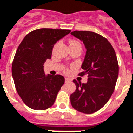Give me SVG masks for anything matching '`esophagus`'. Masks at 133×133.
I'll list each match as a JSON object with an SVG mask.
<instances>
[{
    "instance_id": "esophagus-1",
    "label": "esophagus",
    "mask_w": 133,
    "mask_h": 133,
    "mask_svg": "<svg viewBox=\"0 0 133 133\" xmlns=\"http://www.w3.org/2000/svg\"><path fill=\"white\" fill-rule=\"evenodd\" d=\"M69 81H71L70 78H65V83H69Z\"/></svg>"
}]
</instances>
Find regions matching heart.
<instances>
[{"instance_id":"obj_1","label":"heart","mask_w":133,"mask_h":133,"mask_svg":"<svg viewBox=\"0 0 133 133\" xmlns=\"http://www.w3.org/2000/svg\"><path fill=\"white\" fill-rule=\"evenodd\" d=\"M69 43H70V44H74V43H78V41H74V40H72V41H71ZM65 72L68 73V72H69V70H68V69H66Z\"/></svg>"}]
</instances>
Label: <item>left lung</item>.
I'll use <instances>...</instances> for the list:
<instances>
[{
	"mask_svg": "<svg viewBox=\"0 0 133 133\" xmlns=\"http://www.w3.org/2000/svg\"><path fill=\"white\" fill-rule=\"evenodd\" d=\"M84 43L86 54L78 75L88 74V82L81 83L74 80L76 88L70 96L76 110L92 114L105 105L115 88L118 76V64L115 50L102 36L88 31L71 33Z\"/></svg>",
	"mask_w": 133,
	"mask_h": 133,
	"instance_id": "1",
	"label": "left lung"
}]
</instances>
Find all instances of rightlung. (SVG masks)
<instances>
[{"mask_svg": "<svg viewBox=\"0 0 133 133\" xmlns=\"http://www.w3.org/2000/svg\"><path fill=\"white\" fill-rule=\"evenodd\" d=\"M70 32L67 29H36L18 47L12 74L17 93L29 108L45 110L53 105L64 78L59 74L45 76L43 64L51 58L54 45Z\"/></svg>", "mask_w": 133, "mask_h": 133, "instance_id": "add662e5", "label": "right lung"}]
</instances>
